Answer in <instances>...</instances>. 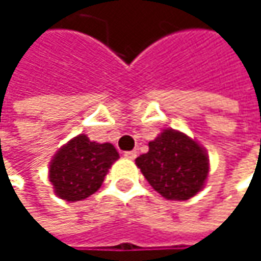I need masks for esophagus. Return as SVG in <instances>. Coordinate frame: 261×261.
Here are the masks:
<instances>
[{
    "label": "esophagus",
    "instance_id": "obj_1",
    "mask_svg": "<svg viewBox=\"0 0 261 261\" xmlns=\"http://www.w3.org/2000/svg\"><path fill=\"white\" fill-rule=\"evenodd\" d=\"M124 157L125 159H130V160H134L137 157V151H125L124 152Z\"/></svg>",
    "mask_w": 261,
    "mask_h": 261
}]
</instances>
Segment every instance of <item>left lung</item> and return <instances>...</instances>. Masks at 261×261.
I'll use <instances>...</instances> for the list:
<instances>
[{
  "label": "left lung",
  "mask_w": 261,
  "mask_h": 261,
  "mask_svg": "<svg viewBox=\"0 0 261 261\" xmlns=\"http://www.w3.org/2000/svg\"><path fill=\"white\" fill-rule=\"evenodd\" d=\"M148 146L149 151L137 157L136 165L163 198L186 201L204 187L208 175V157L193 139L168 128Z\"/></svg>",
  "instance_id": "1"
}]
</instances>
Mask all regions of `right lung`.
Wrapping results in <instances>:
<instances>
[{
    "label": "right lung",
    "mask_w": 261,
    "mask_h": 261,
    "mask_svg": "<svg viewBox=\"0 0 261 261\" xmlns=\"http://www.w3.org/2000/svg\"><path fill=\"white\" fill-rule=\"evenodd\" d=\"M118 159L119 154L112 143H96L86 134H79L51 160L49 181L54 186V193L72 202L86 199L101 187Z\"/></svg>",
    "instance_id": "add662e5"
}]
</instances>
